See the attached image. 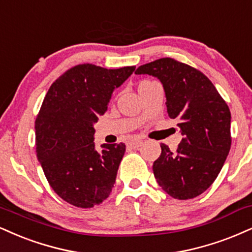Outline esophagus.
<instances>
[{"label": "esophagus", "instance_id": "obj_1", "mask_svg": "<svg viewBox=\"0 0 252 252\" xmlns=\"http://www.w3.org/2000/svg\"><path fill=\"white\" fill-rule=\"evenodd\" d=\"M142 144H143V141H142V139H132V141L129 142V147L134 148V149H136V148H138V147H141Z\"/></svg>", "mask_w": 252, "mask_h": 252}]
</instances>
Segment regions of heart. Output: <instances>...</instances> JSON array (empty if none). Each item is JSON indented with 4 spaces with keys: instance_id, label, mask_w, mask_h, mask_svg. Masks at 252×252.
I'll use <instances>...</instances> for the list:
<instances>
[{
    "instance_id": "heart-1",
    "label": "heart",
    "mask_w": 252,
    "mask_h": 252,
    "mask_svg": "<svg viewBox=\"0 0 252 252\" xmlns=\"http://www.w3.org/2000/svg\"><path fill=\"white\" fill-rule=\"evenodd\" d=\"M154 82H150V81H142V82H139L138 83V92H141V90H143L144 88H147V87H149L150 84H153Z\"/></svg>"
}]
</instances>
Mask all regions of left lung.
<instances>
[{"label":"left lung","mask_w":252,"mask_h":252,"mask_svg":"<svg viewBox=\"0 0 252 252\" xmlns=\"http://www.w3.org/2000/svg\"><path fill=\"white\" fill-rule=\"evenodd\" d=\"M163 84L166 111L182 135L176 151L160 144L153 170L158 186L176 199L199 196L216 180L231 147V114L211 81L192 66L159 59L138 66Z\"/></svg>","instance_id":"obj_1"}]
</instances>
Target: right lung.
I'll return each mask as SVG.
<instances>
[{
    "label": "right lung",
    "instance_id": "add662e5",
    "mask_svg": "<svg viewBox=\"0 0 252 252\" xmlns=\"http://www.w3.org/2000/svg\"><path fill=\"white\" fill-rule=\"evenodd\" d=\"M135 66L78 64L51 84L35 121L36 156L50 187L69 204L93 208L110 195L126 144L96 150L94 124Z\"/></svg>",
    "mask_w": 252,
    "mask_h": 252
}]
</instances>
